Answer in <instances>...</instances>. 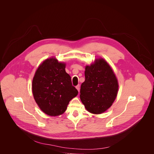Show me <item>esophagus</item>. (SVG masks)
Returning <instances> with one entry per match:
<instances>
[{
    "mask_svg": "<svg viewBox=\"0 0 154 154\" xmlns=\"http://www.w3.org/2000/svg\"><path fill=\"white\" fill-rule=\"evenodd\" d=\"M76 88H77V90H78V91H79V93L80 92V85H78L77 86H76Z\"/></svg>",
    "mask_w": 154,
    "mask_h": 154,
    "instance_id": "1",
    "label": "esophagus"
}]
</instances>
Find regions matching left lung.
Here are the masks:
<instances>
[{"label": "left lung", "instance_id": "obj_1", "mask_svg": "<svg viewBox=\"0 0 154 154\" xmlns=\"http://www.w3.org/2000/svg\"><path fill=\"white\" fill-rule=\"evenodd\" d=\"M85 80L81 85L80 97L87 111L101 114L110 107L118 91V82L110 66L103 58L86 66Z\"/></svg>", "mask_w": 154, "mask_h": 154}]
</instances>
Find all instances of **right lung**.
I'll list each match as a JSON object with an SVG mask.
<instances>
[{
	"label": "right lung",
	"mask_w": 154,
	"mask_h": 154,
	"mask_svg": "<svg viewBox=\"0 0 154 154\" xmlns=\"http://www.w3.org/2000/svg\"><path fill=\"white\" fill-rule=\"evenodd\" d=\"M65 67L64 63L55 58H48L39 66L33 79L34 99L41 110L51 116L63 114L69 101L78 94Z\"/></svg>",
	"instance_id": "obj_1"
}]
</instances>
